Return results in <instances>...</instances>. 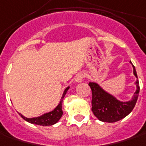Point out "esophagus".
<instances>
[{
  "instance_id": "34e87169",
  "label": "esophagus",
  "mask_w": 146,
  "mask_h": 146,
  "mask_svg": "<svg viewBox=\"0 0 146 146\" xmlns=\"http://www.w3.org/2000/svg\"><path fill=\"white\" fill-rule=\"evenodd\" d=\"M84 74L82 73H78V75L76 76V78H75V81H76V82H81L83 80V78H84Z\"/></svg>"
}]
</instances>
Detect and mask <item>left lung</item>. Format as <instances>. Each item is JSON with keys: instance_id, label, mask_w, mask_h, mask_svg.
Segmentation results:
<instances>
[{"instance_id": "obj_1", "label": "left lung", "mask_w": 146, "mask_h": 146, "mask_svg": "<svg viewBox=\"0 0 146 146\" xmlns=\"http://www.w3.org/2000/svg\"><path fill=\"white\" fill-rule=\"evenodd\" d=\"M133 73L137 78V74L134 66ZM136 85L137 90L133 94V99L128 102H121L110 94L104 91L97 83H89V86L92 91L91 110L94 115L99 120L108 123L116 122L127 116L133 111L138 98L140 91L138 79L136 82Z\"/></svg>"}]
</instances>
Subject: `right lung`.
<instances>
[{
	"instance_id": "add662e5",
	"label": "right lung",
	"mask_w": 146,
	"mask_h": 146,
	"mask_svg": "<svg viewBox=\"0 0 146 146\" xmlns=\"http://www.w3.org/2000/svg\"><path fill=\"white\" fill-rule=\"evenodd\" d=\"M68 89H69V87H67L65 89L59 105L53 110L52 111H50V112L44 114V115L39 116V117H35V118H26L25 116H23L22 114H19V115L25 120H27L29 123H34V124H38V125H42V126H50V125H52L54 123H57L59 119L61 118V116L63 115L62 102H63L64 98V96L67 93Z\"/></svg>"
}]
</instances>
